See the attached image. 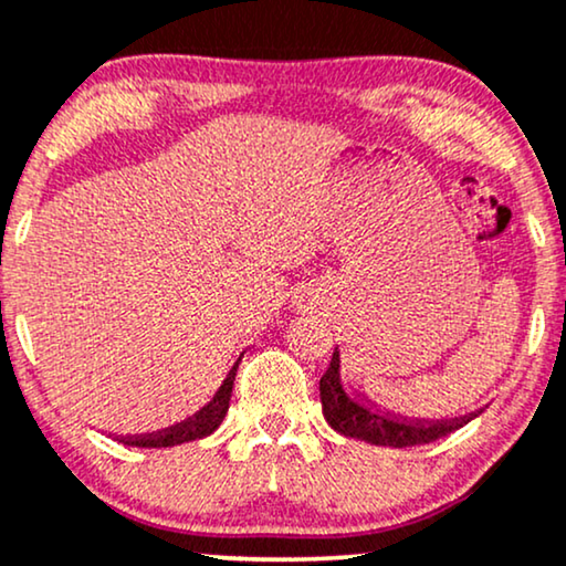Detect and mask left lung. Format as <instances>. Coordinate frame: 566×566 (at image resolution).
<instances>
[{"mask_svg":"<svg viewBox=\"0 0 566 566\" xmlns=\"http://www.w3.org/2000/svg\"><path fill=\"white\" fill-rule=\"evenodd\" d=\"M321 407H324L326 423L336 433L349 436V439H363L376 447H418V443H431L441 436H449L457 428H462L470 418L460 420H433V423H420V420L391 418L368 407L366 402L349 395L342 384V360L339 349L332 357V366L321 376Z\"/></svg>","mask_w":566,"mask_h":566,"instance_id":"obj_1","label":"left lung"}]
</instances>
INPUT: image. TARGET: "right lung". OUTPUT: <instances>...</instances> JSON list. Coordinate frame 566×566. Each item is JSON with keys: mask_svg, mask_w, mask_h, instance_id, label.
<instances>
[{"mask_svg": "<svg viewBox=\"0 0 566 566\" xmlns=\"http://www.w3.org/2000/svg\"><path fill=\"white\" fill-rule=\"evenodd\" d=\"M234 374H238V363H234L219 389L213 391L209 402L200 407V410L192 412L190 418H185L182 423H175L164 428V431H156L148 436H138V439H125V443L127 447H140V449H159V447H177V443H188L213 433L221 426V420H224L227 410H230Z\"/></svg>", "mask_w": 566, "mask_h": 566, "instance_id": "right-lung-1", "label": "right lung"}]
</instances>
